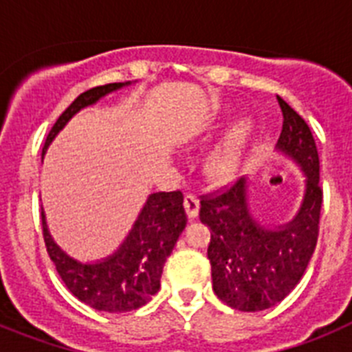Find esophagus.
Listing matches in <instances>:
<instances>
[{"mask_svg":"<svg viewBox=\"0 0 352 352\" xmlns=\"http://www.w3.org/2000/svg\"><path fill=\"white\" fill-rule=\"evenodd\" d=\"M183 206H185V211H186V217L188 219H195L199 214V201L195 195L188 194L185 195V199H183Z\"/></svg>","mask_w":352,"mask_h":352,"instance_id":"obj_1","label":"esophagus"}]
</instances>
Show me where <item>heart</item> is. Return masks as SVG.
I'll return each instance as SVG.
<instances>
[{"instance_id":"heart-1","label":"heart","mask_w":352,"mask_h":352,"mask_svg":"<svg viewBox=\"0 0 352 352\" xmlns=\"http://www.w3.org/2000/svg\"><path fill=\"white\" fill-rule=\"evenodd\" d=\"M252 132H254V123L250 120L238 121L223 138V141L211 151L206 162V174L213 182L223 183L238 173L245 149L250 142Z\"/></svg>"}]
</instances>
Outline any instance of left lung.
<instances>
[{
  "mask_svg": "<svg viewBox=\"0 0 352 352\" xmlns=\"http://www.w3.org/2000/svg\"><path fill=\"white\" fill-rule=\"evenodd\" d=\"M278 104L284 125L276 151L305 176L294 219L275 227L261 223L248 204L247 178L214 197H203L199 211L211 231L208 259L214 294L241 312H259L284 300L301 280L319 236L322 190L316 141L303 118L282 98Z\"/></svg>",
  "mask_w": 352,
  "mask_h": 352,
  "instance_id": "1",
  "label": "left lung"
}]
</instances>
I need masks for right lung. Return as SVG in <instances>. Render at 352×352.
Returning <instances> with one entry per match:
<instances>
[{"label":"right lung","instance_id":"right-lung-1","mask_svg":"<svg viewBox=\"0 0 352 352\" xmlns=\"http://www.w3.org/2000/svg\"><path fill=\"white\" fill-rule=\"evenodd\" d=\"M129 84L132 82L126 80L105 84L80 93L49 132L42 149V158L56 135L80 109L96 104L102 96L125 88ZM185 226L186 213L182 192H157L149 195L129 236L113 256L96 263H80L68 256L52 239L42 210L43 241L61 280L84 305L111 314L139 309L148 303L153 294H157L164 264Z\"/></svg>","mask_w":352,"mask_h":352}]
</instances>
